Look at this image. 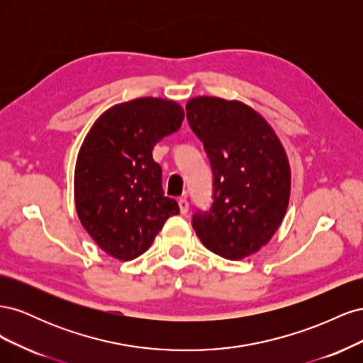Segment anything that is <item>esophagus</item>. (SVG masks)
Here are the masks:
<instances>
[{"instance_id":"1","label":"esophagus","mask_w":363,"mask_h":363,"mask_svg":"<svg viewBox=\"0 0 363 363\" xmlns=\"http://www.w3.org/2000/svg\"><path fill=\"white\" fill-rule=\"evenodd\" d=\"M179 207H180V212L182 215H186L189 211V203L186 199H179Z\"/></svg>"}]
</instances>
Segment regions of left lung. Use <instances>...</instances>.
I'll use <instances>...</instances> for the list:
<instances>
[{
	"label": "left lung",
	"instance_id": "left-lung-1",
	"mask_svg": "<svg viewBox=\"0 0 363 363\" xmlns=\"http://www.w3.org/2000/svg\"><path fill=\"white\" fill-rule=\"evenodd\" d=\"M186 116L213 172V203L196 212L195 233L207 250L240 260L267 245L288 211L291 167L279 136L255 108L195 96Z\"/></svg>",
	"mask_w": 363,
	"mask_h": 363
}]
</instances>
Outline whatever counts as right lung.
Listing matches in <instances>:
<instances>
[{"instance_id": "right-lung-1", "label": "right lung", "mask_w": 363, "mask_h": 363, "mask_svg": "<svg viewBox=\"0 0 363 363\" xmlns=\"http://www.w3.org/2000/svg\"><path fill=\"white\" fill-rule=\"evenodd\" d=\"M183 118L179 103L144 96L107 108L87 131L75 162V208L108 256L125 262L144 255L164 221L180 213L163 194L152 148Z\"/></svg>"}]
</instances>
